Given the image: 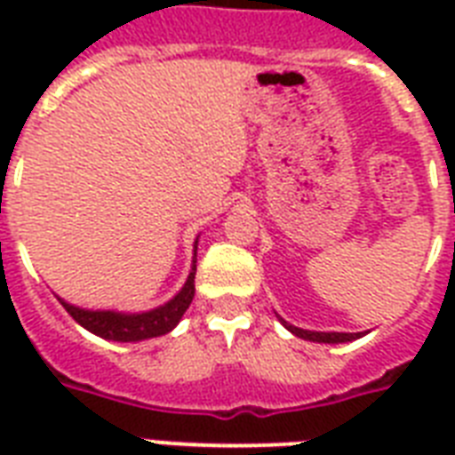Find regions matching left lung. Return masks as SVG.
Wrapping results in <instances>:
<instances>
[{
	"label": "left lung",
	"instance_id": "obj_1",
	"mask_svg": "<svg viewBox=\"0 0 455 455\" xmlns=\"http://www.w3.org/2000/svg\"><path fill=\"white\" fill-rule=\"evenodd\" d=\"M281 318V316H278ZM281 323L292 332V335H298L302 339H309V342H328V345H338V342H352V339L361 338V332H316V331H302V328H295L288 321L281 318Z\"/></svg>",
	"mask_w": 455,
	"mask_h": 455
}]
</instances>
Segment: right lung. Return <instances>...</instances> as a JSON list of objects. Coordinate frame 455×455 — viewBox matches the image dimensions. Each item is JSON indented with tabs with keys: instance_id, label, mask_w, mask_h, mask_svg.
Masks as SVG:
<instances>
[{
	"instance_id": "obj_1",
	"label": "right lung",
	"mask_w": 455,
	"mask_h": 455,
	"mask_svg": "<svg viewBox=\"0 0 455 455\" xmlns=\"http://www.w3.org/2000/svg\"><path fill=\"white\" fill-rule=\"evenodd\" d=\"M196 250H198V238H196ZM196 250H193L191 274L186 278L184 288L157 309L144 311V314H123V311L80 309V307H73L63 299H60V304L82 328H87L89 332H94L99 338L116 339V342H139V339L160 338L181 321L184 311L193 302V295H196V281H193L196 278Z\"/></svg>"
}]
</instances>
